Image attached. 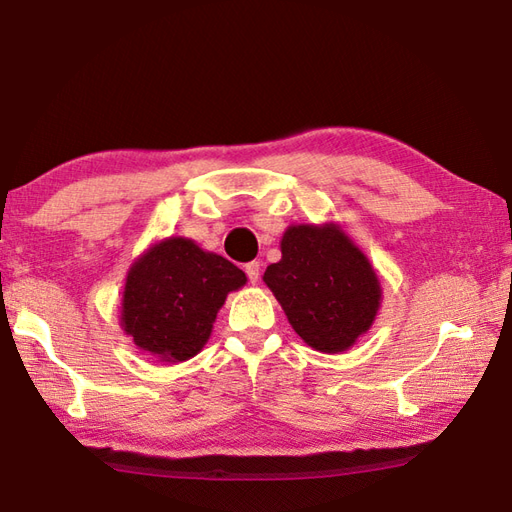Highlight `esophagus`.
Returning <instances> with one entry per match:
<instances>
[{
    "label": "esophagus",
    "mask_w": 512,
    "mask_h": 512,
    "mask_svg": "<svg viewBox=\"0 0 512 512\" xmlns=\"http://www.w3.org/2000/svg\"><path fill=\"white\" fill-rule=\"evenodd\" d=\"M259 273H262V264H259V262H248L246 264V275H248L250 284H255L259 280Z\"/></svg>",
    "instance_id": "1"
}]
</instances>
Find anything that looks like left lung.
<instances>
[{"instance_id": "left-lung-1", "label": "left lung", "mask_w": 512, "mask_h": 512, "mask_svg": "<svg viewBox=\"0 0 512 512\" xmlns=\"http://www.w3.org/2000/svg\"><path fill=\"white\" fill-rule=\"evenodd\" d=\"M282 259L264 273L291 327L318 352L352 348L375 320L381 284L375 268L341 225H291Z\"/></svg>"}]
</instances>
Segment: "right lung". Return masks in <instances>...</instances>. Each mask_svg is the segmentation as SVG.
Masks as SVG:
<instances>
[{"instance_id": "obj_1", "label": "right lung", "mask_w": 512, "mask_h": 512, "mask_svg": "<svg viewBox=\"0 0 512 512\" xmlns=\"http://www.w3.org/2000/svg\"><path fill=\"white\" fill-rule=\"evenodd\" d=\"M246 273L228 259L198 248L192 239L153 244L126 275L121 327L137 348L178 363L203 350L212 323Z\"/></svg>"}]
</instances>
